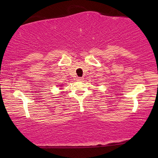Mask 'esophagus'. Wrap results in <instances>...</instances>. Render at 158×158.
Masks as SVG:
<instances>
[{"mask_svg":"<svg viewBox=\"0 0 158 158\" xmlns=\"http://www.w3.org/2000/svg\"><path fill=\"white\" fill-rule=\"evenodd\" d=\"M77 79H78L79 81H81V80L83 79V77H78V78H77Z\"/></svg>","mask_w":158,"mask_h":158,"instance_id":"1","label":"esophagus"}]
</instances>
